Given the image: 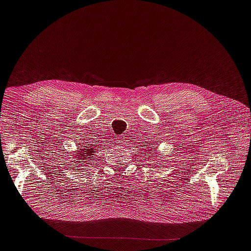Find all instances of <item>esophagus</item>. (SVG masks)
<instances>
[{
	"instance_id": "1",
	"label": "esophagus",
	"mask_w": 251,
	"mask_h": 251,
	"mask_svg": "<svg viewBox=\"0 0 251 251\" xmlns=\"http://www.w3.org/2000/svg\"><path fill=\"white\" fill-rule=\"evenodd\" d=\"M123 140H124V139H123V137H121V136L118 137V138L116 139V141H117V143H118L119 145H121V144L123 143Z\"/></svg>"
}]
</instances>
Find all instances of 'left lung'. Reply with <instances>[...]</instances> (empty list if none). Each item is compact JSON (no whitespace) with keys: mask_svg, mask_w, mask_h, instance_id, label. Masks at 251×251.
<instances>
[{"mask_svg":"<svg viewBox=\"0 0 251 251\" xmlns=\"http://www.w3.org/2000/svg\"><path fill=\"white\" fill-rule=\"evenodd\" d=\"M151 151V150H148V151Z\"/></svg>","mask_w":251,"mask_h":251,"instance_id":"left-lung-1","label":"left lung"}]
</instances>
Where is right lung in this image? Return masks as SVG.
Masks as SVG:
<instances>
[{
  "label": "right lung",
  "instance_id": "1",
  "mask_svg": "<svg viewBox=\"0 0 251 251\" xmlns=\"http://www.w3.org/2000/svg\"><path fill=\"white\" fill-rule=\"evenodd\" d=\"M83 145L82 146V149H80V152H78L77 155H75V158H79L77 160H80V161H77L79 163H86V162H90L91 158L94 156V151H96V148L92 145V144H88V141L87 143H84V144H81ZM87 164L90 165L91 163H87Z\"/></svg>",
  "mask_w": 251,
  "mask_h": 251
}]
</instances>
